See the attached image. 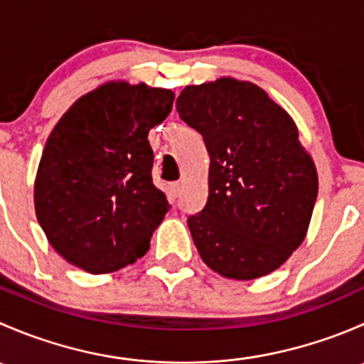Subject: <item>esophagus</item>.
I'll list each match as a JSON object with an SVG mask.
<instances>
[{
  "mask_svg": "<svg viewBox=\"0 0 364 364\" xmlns=\"http://www.w3.org/2000/svg\"><path fill=\"white\" fill-rule=\"evenodd\" d=\"M171 193H172V197H178L179 193H181V183H172L171 185Z\"/></svg>",
  "mask_w": 364,
  "mask_h": 364,
  "instance_id": "esophagus-1",
  "label": "esophagus"
}]
</instances>
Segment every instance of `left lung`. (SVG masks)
Listing matches in <instances>:
<instances>
[{
  "instance_id": "1",
  "label": "left lung",
  "mask_w": 364,
  "mask_h": 364,
  "mask_svg": "<svg viewBox=\"0 0 364 364\" xmlns=\"http://www.w3.org/2000/svg\"><path fill=\"white\" fill-rule=\"evenodd\" d=\"M179 116L204 139L208 200L188 218L200 259L230 280H255L301 247L318 192L294 119L250 80L190 84Z\"/></svg>"
}]
</instances>
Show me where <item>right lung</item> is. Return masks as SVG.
<instances>
[{
  "label": "right lung",
  "instance_id": "1",
  "mask_svg": "<svg viewBox=\"0 0 364 364\" xmlns=\"http://www.w3.org/2000/svg\"><path fill=\"white\" fill-rule=\"evenodd\" d=\"M172 102L171 90L109 80L53 128L33 199L47 241L68 264L107 274L149 250L168 203L153 185L148 134Z\"/></svg>",
  "mask_w": 364,
  "mask_h": 364
}]
</instances>
